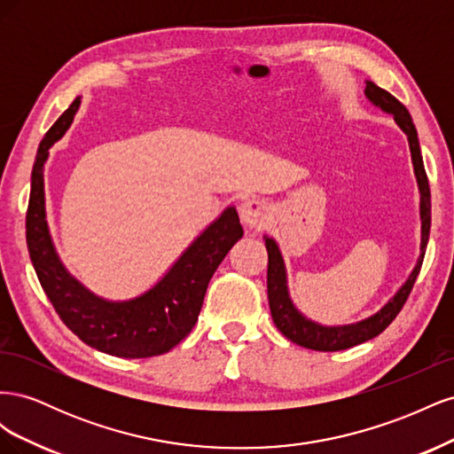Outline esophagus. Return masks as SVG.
<instances>
[{
	"label": "esophagus",
	"instance_id": "esophagus-1",
	"mask_svg": "<svg viewBox=\"0 0 454 454\" xmlns=\"http://www.w3.org/2000/svg\"><path fill=\"white\" fill-rule=\"evenodd\" d=\"M269 204L261 199H250L240 206V219L252 229L265 227L269 222Z\"/></svg>",
	"mask_w": 454,
	"mask_h": 454
}]
</instances>
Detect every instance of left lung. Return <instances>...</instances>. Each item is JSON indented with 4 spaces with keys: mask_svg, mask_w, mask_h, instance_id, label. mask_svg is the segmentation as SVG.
I'll list each match as a JSON object with an SVG mask.
<instances>
[{
    "mask_svg": "<svg viewBox=\"0 0 454 454\" xmlns=\"http://www.w3.org/2000/svg\"><path fill=\"white\" fill-rule=\"evenodd\" d=\"M365 96L367 100L380 107L382 112H387L394 117L409 142L411 159H413V168L417 176V184L420 191V222H422V237H420V255L413 272L409 274L405 284L395 292V295L384 305L380 310H377L373 316H369L365 320H360L348 325H322L309 320L307 316L301 314L294 301L287 292V280H286V265L284 257L278 250V244L272 239L265 237V246L269 252V269H267V294H269V307L272 314V322L277 325L282 335L290 339L299 347H305L310 350H322V352H335V350H347L350 347L362 345V342L377 337L387 329L392 320L397 316L405 305V301L413 290V284L419 277L422 259L426 252V244H428L430 237V222H432V202H430V185L428 177H426L424 162L420 155L419 136L417 129L413 125L405 106L395 100L390 92L377 87L373 81H365Z\"/></svg>",
    "mask_w": 454,
    "mask_h": 454,
    "instance_id": "left-lung-1",
    "label": "left lung"
}]
</instances>
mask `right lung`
I'll list each match as a JSON object with an SVG mask.
<instances>
[{
  "label": "right lung",
  "instance_id": "1",
  "mask_svg": "<svg viewBox=\"0 0 454 454\" xmlns=\"http://www.w3.org/2000/svg\"><path fill=\"white\" fill-rule=\"evenodd\" d=\"M79 104L77 96L37 149L26 214L30 259L54 310L81 340L117 358H151L172 350L191 333L210 278L244 231L237 208L229 206L191 242L151 290L129 301H107L89 292L66 270L54 248L47 225L43 182L49 149L72 125Z\"/></svg>",
  "mask_w": 454,
  "mask_h": 454
}]
</instances>
